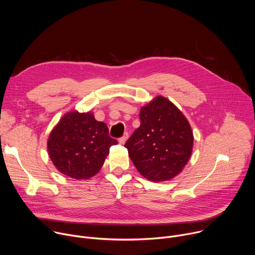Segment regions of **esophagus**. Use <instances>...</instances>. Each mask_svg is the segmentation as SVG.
Instances as JSON below:
<instances>
[{"label":"esophagus","instance_id":"obj_1","mask_svg":"<svg viewBox=\"0 0 255 255\" xmlns=\"http://www.w3.org/2000/svg\"><path fill=\"white\" fill-rule=\"evenodd\" d=\"M128 137H129V134H128L127 132H126V133H124V135H123L121 138H119V142H120L121 144H124V143L127 141Z\"/></svg>","mask_w":255,"mask_h":255}]
</instances>
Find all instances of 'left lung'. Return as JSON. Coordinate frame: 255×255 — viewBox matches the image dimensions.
<instances>
[{"label": "left lung", "instance_id": "obj_1", "mask_svg": "<svg viewBox=\"0 0 255 255\" xmlns=\"http://www.w3.org/2000/svg\"><path fill=\"white\" fill-rule=\"evenodd\" d=\"M139 117V128L125 143L132 162L149 180L173 178L192 155L194 135L189 121L162 96L143 106Z\"/></svg>", "mask_w": 255, "mask_h": 255}]
</instances>
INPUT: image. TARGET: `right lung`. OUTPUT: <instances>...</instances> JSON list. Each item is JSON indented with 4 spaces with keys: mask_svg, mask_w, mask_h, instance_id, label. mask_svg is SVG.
<instances>
[{
    "mask_svg": "<svg viewBox=\"0 0 255 255\" xmlns=\"http://www.w3.org/2000/svg\"><path fill=\"white\" fill-rule=\"evenodd\" d=\"M117 143L109 136L107 125L97 121L92 112L72 111L50 132L47 149L61 173L75 179H88L99 172L110 147Z\"/></svg>",
    "mask_w": 255,
    "mask_h": 255,
    "instance_id": "right-lung-1",
    "label": "right lung"
}]
</instances>
